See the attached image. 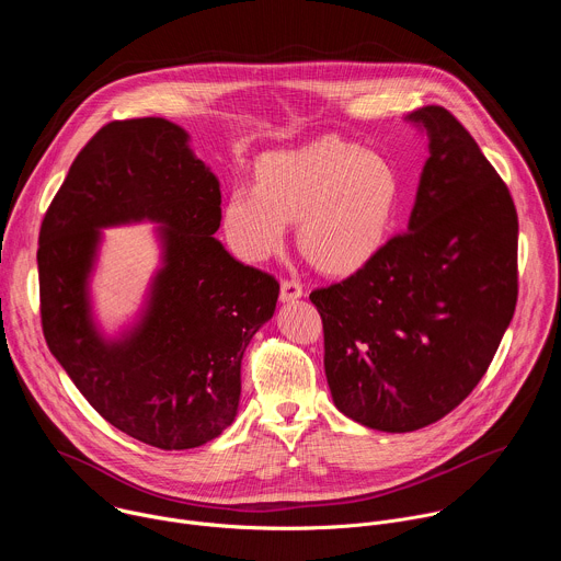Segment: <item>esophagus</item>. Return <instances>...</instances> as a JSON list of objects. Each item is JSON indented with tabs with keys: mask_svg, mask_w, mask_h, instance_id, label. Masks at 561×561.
<instances>
[{
	"mask_svg": "<svg viewBox=\"0 0 561 561\" xmlns=\"http://www.w3.org/2000/svg\"><path fill=\"white\" fill-rule=\"evenodd\" d=\"M301 295H304V288H301V284L297 279H284L282 282V293H279L282 301H293V299H297Z\"/></svg>",
	"mask_w": 561,
	"mask_h": 561,
	"instance_id": "34e87169",
	"label": "esophagus"
}]
</instances>
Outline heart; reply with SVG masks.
I'll return each mask as SVG.
<instances>
[{
    "label": "heart",
    "mask_w": 561,
    "mask_h": 561,
    "mask_svg": "<svg viewBox=\"0 0 561 561\" xmlns=\"http://www.w3.org/2000/svg\"><path fill=\"white\" fill-rule=\"evenodd\" d=\"M402 180L386 157L340 137H322L262 159L257 186L239 184L224 208L234 251L266 260L282 249L288 219H299L301 251L327 273L364 266L388 239Z\"/></svg>",
    "instance_id": "heart-1"
}]
</instances>
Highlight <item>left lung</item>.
Instances as JSON below:
<instances>
[{"label": "left lung", "instance_id": "left-lung-1", "mask_svg": "<svg viewBox=\"0 0 561 561\" xmlns=\"http://www.w3.org/2000/svg\"><path fill=\"white\" fill-rule=\"evenodd\" d=\"M431 137L409 230L346 279L314 288L324 368L351 420L411 433L455 411L489 370L517 304L508 186L444 106L411 113Z\"/></svg>", "mask_w": 561, "mask_h": 561}]
</instances>
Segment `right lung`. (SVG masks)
I'll use <instances>...</instances> for the list:
<instances>
[{"instance_id": "right-lung-1", "label": "right lung", "mask_w": 561, "mask_h": 561, "mask_svg": "<svg viewBox=\"0 0 561 561\" xmlns=\"http://www.w3.org/2000/svg\"><path fill=\"white\" fill-rule=\"evenodd\" d=\"M186 139L162 117L102 126L53 197L37 249L50 353L108 424L162 450L202 446L232 424L244 351L279 295L271 273L237 262L213 237L219 182ZM144 216L168 224L165 268L140 329L106 345L85 301L99 228Z\"/></svg>"}]
</instances>
